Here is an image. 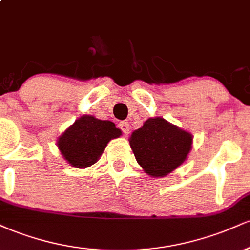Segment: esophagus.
I'll return each mask as SVG.
<instances>
[{
  "instance_id": "34e87169",
  "label": "esophagus",
  "mask_w": 250,
  "mask_h": 250,
  "mask_svg": "<svg viewBox=\"0 0 250 250\" xmlns=\"http://www.w3.org/2000/svg\"><path fill=\"white\" fill-rule=\"evenodd\" d=\"M120 128H121V130L123 131V134L125 135H128L130 133V125H129L128 122H121L120 123Z\"/></svg>"
}]
</instances>
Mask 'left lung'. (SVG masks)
Returning a JSON list of instances; mask_svg holds the SVG:
<instances>
[{
  "label": "left lung",
  "mask_w": 250,
  "mask_h": 250,
  "mask_svg": "<svg viewBox=\"0 0 250 250\" xmlns=\"http://www.w3.org/2000/svg\"><path fill=\"white\" fill-rule=\"evenodd\" d=\"M137 163L151 177H163L187 160L193 135L163 117H150L129 137Z\"/></svg>",
  "instance_id": "left-lung-1"
}]
</instances>
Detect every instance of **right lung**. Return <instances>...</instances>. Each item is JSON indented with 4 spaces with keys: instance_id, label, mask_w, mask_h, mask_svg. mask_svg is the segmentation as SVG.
Instances as JSON below:
<instances>
[{
    "instance_id": "add662e5",
    "label": "right lung",
    "mask_w": 250,
    "mask_h": 250,
    "mask_svg": "<svg viewBox=\"0 0 250 250\" xmlns=\"http://www.w3.org/2000/svg\"><path fill=\"white\" fill-rule=\"evenodd\" d=\"M121 135L114 122L83 115L57 139V148L71 167L84 169L99 161L109 141Z\"/></svg>"
}]
</instances>
